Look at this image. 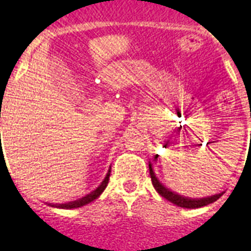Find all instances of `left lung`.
<instances>
[{"label": "left lung", "instance_id": "left-lung-1", "mask_svg": "<svg viewBox=\"0 0 251 251\" xmlns=\"http://www.w3.org/2000/svg\"><path fill=\"white\" fill-rule=\"evenodd\" d=\"M150 174H151V180H152V184H153L154 189L157 191V193H160L161 196L166 199L168 201L173 202L174 205L179 207H184V209H197V207L206 206L209 203L215 202L219 197L223 195L222 193H217V195H213V196L207 197H201V199H191V197H185L179 195V193L174 192L172 189H169L168 187H165L162 183L158 180V178L156 176L153 172V168H152V162L150 161Z\"/></svg>", "mask_w": 251, "mask_h": 251}]
</instances>
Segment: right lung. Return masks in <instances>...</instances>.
<instances>
[{"instance_id": "add662e5", "label": "right lung", "mask_w": 251, "mask_h": 251, "mask_svg": "<svg viewBox=\"0 0 251 251\" xmlns=\"http://www.w3.org/2000/svg\"><path fill=\"white\" fill-rule=\"evenodd\" d=\"M109 175H111V166H109V169H108V173H107V175H105V178L103 179V182L98 185L97 188L94 189L93 192L89 193V195L81 197V199H78V200H75V201H71V202L49 203V205L52 207H58V209H76V207L85 206V205H87V203L93 202L94 200L98 199V197L100 196L101 193H103V191H104L105 187H107L108 182H109Z\"/></svg>"}]
</instances>
